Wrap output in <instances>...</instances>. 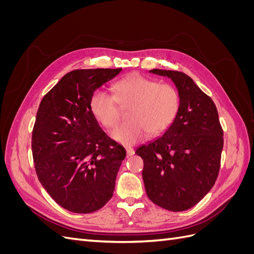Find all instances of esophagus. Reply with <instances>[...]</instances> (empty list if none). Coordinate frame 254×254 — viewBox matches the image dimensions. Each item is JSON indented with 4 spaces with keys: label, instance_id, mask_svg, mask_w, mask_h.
Instances as JSON below:
<instances>
[{
    "label": "esophagus",
    "instance_id": "34e87169",
    "mask_svg": "<svg viewBox=\"0 0 254 254\" xmlns=\"http://www.w3.org/2000/svg\"><path fill=\"white\" fill-rule=\"evenodd\" d=\"M126 152H127V156H128V157L134 155V150H133V148H131V147H126Z\"/></svg>",
    "mask_w": 254,
    "mask_h": 254
}]
</instances>
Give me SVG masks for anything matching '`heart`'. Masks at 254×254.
Returning <instances> with one entry per match:
<instances>
[{
    "label": "heart",
    "instance_id": "b5f03b06",
    "mask_svg": "<svg viewBox=\"0 0 254 254\" xmlns=\"http://www.w3.org/2000/svg\"><path fill=\"white\" fill-rule=\"evenodd\" d=\"M114 96L96 91L90 99V110L95 120L106 128L119 124L122 107H130L127 119L111 132L121 144L133 145L146 134L157 135L171 126L180 107V96L171 84H160L142 75H130L113 87Z\"/></svg>",
    "mask_w": 254,
    "mask_h": 254
}]
</instances>
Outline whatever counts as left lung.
<instances>
[{"instance_id":"1","label":"left lung","mask_w":254,"mask_h":254,"mask_svg":"<svg viewBox=\"0 0 254 254\" xmlns=\"http://www.w3.org/2000/svg\"><path fill=\"white\" fill-rule=\"evenodd\" d=\"M149 73L172 79L180 107L162 135L135 150L144 161L145 190L165 210L187 211L209 193L217 179L224 131L216 106L190 76L161 68Z\"/></svg>"}]
</instances>
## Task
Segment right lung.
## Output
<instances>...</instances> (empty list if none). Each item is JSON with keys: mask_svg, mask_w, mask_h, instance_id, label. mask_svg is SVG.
I'll list each match as a JSON object with an SVG mask.
<instances>
[{"mask_svg": "<svg viewBox=\"0 0 254 254\" xmlns=\"http://www.w3.org/2000/svg\"><path fill=\"white\" fill-rule=\"evenodd\" d=\"M121 71L89 68L67 73L44 95L37 111L32 149L38 179L70 212H95L113 195L126 150L99 127L90 99Z\"/></svg>", "mask_w": 254, "mask_h": 254, "instance_id": "right-lung-1", "label": "right lung"}]
</instances>
